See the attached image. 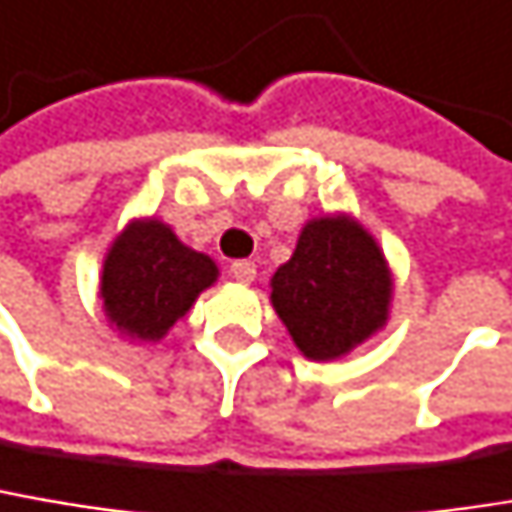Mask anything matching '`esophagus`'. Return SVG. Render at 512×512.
Masks as SVG:
<instances>
[{"label": "esophagus", "instance_id": "obj_1", "mask_svg": "<svg viewBox=\"0 0 512 512\" xmlns=\"http://www.w3.org/2000/svg\"><path fill=\"white\" fill-rule=\"evenodd\" d=\"M231 275H234L237 281H243V284H252L257 275V266L252 260H234V263H231Z\"/></svg>", "mask_w": 512, "mask_h": 512}]
</instances>
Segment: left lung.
<instances>
[{
  "label": "left lung",
  "mask_w": 512,
  "mask_h": 512,
  "mask_svg": "<svg viewBox=\"0 0 512 512\" xmlns=\"http://www.w3.org/2000/svg\"><path fill=\"white\" fill-rule=\"evenodd\" d=\"M269 287V302L307 360H340L390 319V263L349 213L307 219L296 252Z\"/></svg>",
  "instance_id": "1"
}]
</instances>
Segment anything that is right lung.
<instances>
[{
    "mask_svg": "<svg viewBox=\"0 0 512 512\" xmlns=\"http://www.w3.org/2000/svg\"><path fill=\"white\" fill-rule=\"evenodd\" d=\"M216 278L208 255L184 246L166 222L143 216L114 237L102 260L99 299L125 340L158 343Z\"/></svg>",
    "mask_w": 512,
    "mask_h": 512,
    "instance_id": "1",
    "label": "right lung"
}]
</instances>
